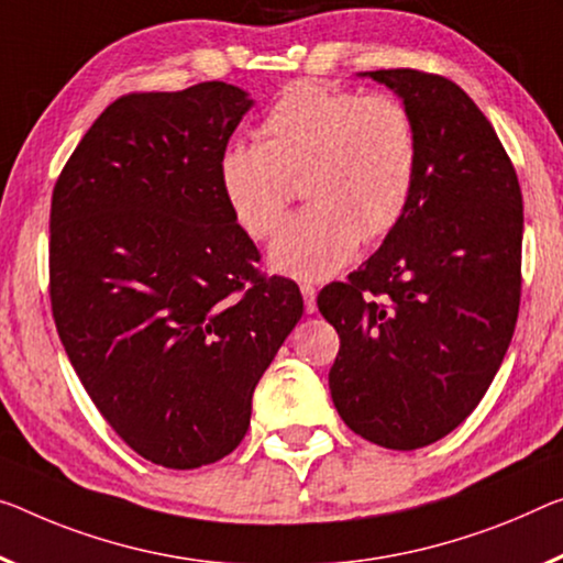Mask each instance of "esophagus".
<instances>
[{
	"label": "esophagus",
	"instance_id": "esophagus-1",
	"mask_svg": "<svg viewBox=\"0 0 563 563\" xmlns=\"http://www.w3.org/2000/svg\"><path fill=\"white\" fill-rule=\"evenodd\" d=\"M301 297H305L307 314H314V311H317V289L311 287V284H301Z\"/></svg>",
	"mask_w": 563,
	"mask_h": 563
}]
</instances>
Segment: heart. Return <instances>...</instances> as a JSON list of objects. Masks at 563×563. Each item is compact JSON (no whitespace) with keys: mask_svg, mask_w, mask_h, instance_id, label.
I'll use <instances>...</instances> for the list:
<instances>
[{"mask_svg":"<svg viewBox=\"0 0 563 563\" xmlns=\"http://www.w3.org/2000/svg\"><path fill=\"white\" fill-rule=\"evenodd\" d=\"M420 135L393 95H362L322 82H291L258 125V141L221 151L219 184L249 236L269 239L301 175L309 206L276 236L269 262L297 279L342 269L360 241L385 239L412 201Z\"/></svg>","mask_w":563,"mask_h":563,"instance_id":"1","label":"heart"}]
</instances>
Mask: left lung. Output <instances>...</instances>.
I'll list each match as a JSON object with an SVG mask.
<instances>
[{
    "label": "left lung",
    "instance_id": "8db88e82",
    "mask_svg": "<svg viewBox=\"0 0 563 563\" xmlns=\"http://www.w3.org/2000/svg\"><path fill=\"white\" fill-rule=\"evenodd\" d=\"M410 108L420 173L365 266L317 297L340 334L330 393L347 428L390 451L455 430L496 377L521 305L523 198L511 158L453 80L367 73Z\"/></svg>",
    "mask_w": 563,
    "mask_h": 563
}]
</instances>
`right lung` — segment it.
<instances>
[{
    "label": "right lung",
    "mask_w": 563,
    "mask_h": 563,
    "mask_svg": "<svg viewBox=\"0 0 563 563\" xmlns=\"http://www.w3.org/2000/svg\"><path fill=\"white\" fill-rule=\"evenodd\" d=\"M249 108L219 80L128 92L52 191L59 340L108 426L163 468H201L241 443L254 387L305 311L297 284L256 269L221 194V151Z\"/></svg>",
    "instance_id": "add662e5"
}]
</instances>
